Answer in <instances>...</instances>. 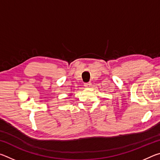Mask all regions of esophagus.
<instances>
[{
  "instance_id": "obj_1",
  "label": "esophagus",
  "mask_w": 160,
  "mask_h": 160,
  "mask_svg": "<svg viewBox=\"0 0 160 160\" xmlns=\"http://www.w3.org/2000/svg\"><path fill=\"white\" fill-rule=\"evenodd\" d=\"M84 85H85V88H90V85H91V83L90 82H88V83H85L84 84Z\"/></svg>"
}]
</instances>
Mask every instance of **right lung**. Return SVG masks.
Instances as JSON below:
<instances>
[{"label": "right lung", "instance_id": "obj_1", "mask_svg": "<svg viewBox=\"0 0 160 160\" xmlns=\"http://www.w3.org/2000/svg\"><path fill=\"white\" fill-rule=\"evenodd\" d=\"M71 95H72V94H70V95H69V96H71Z\"/></svg>", "mask_w": 160, "mask_h": 160}]
</instances>
